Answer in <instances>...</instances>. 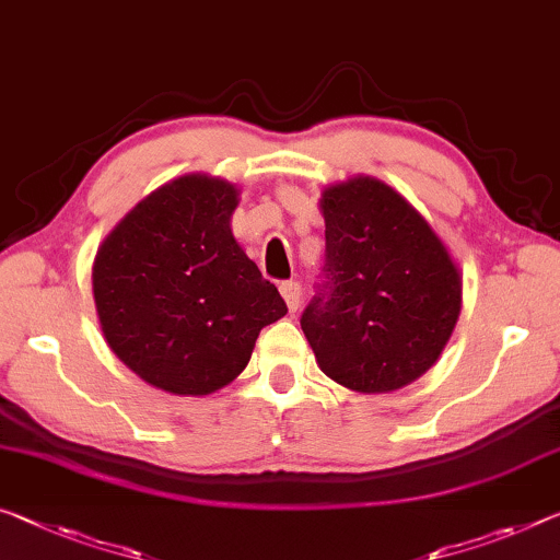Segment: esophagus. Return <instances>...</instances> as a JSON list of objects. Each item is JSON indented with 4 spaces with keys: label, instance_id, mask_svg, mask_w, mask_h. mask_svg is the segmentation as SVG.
Segmentation results:
<instances>
[{
    "label": "esophagus",
    "instance_id": "34e87169",
    "mask_svg": "<svg viewBox=\"0 0 560 560\" xmlns=\"http://www.w3.org/2000/svg\"><path fill=\"white\" fill-rule=\"evenodd\" d=\"M280 295L285 298L290 313H295V310L300 307V300H303V285H300V282H295V280L280 282Z\"/></svg>",
    "mask_w": 560,
    "mask_h": 560
}]
</instances>
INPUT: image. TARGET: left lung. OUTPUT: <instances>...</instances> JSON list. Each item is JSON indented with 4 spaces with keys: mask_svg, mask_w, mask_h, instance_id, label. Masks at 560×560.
I'll return each instance as SVG.
<instances>
[{
    "mask_svg": "<svg viewBox=\"0 0 560 560\" xmlns=\"http://www.w3.org/2000/svg\"><path fill=\"white\" fill-rule=\"evenodd\" d=\"M325 262L300 328L317 365L358 393H390L435 363L460 315L441 237L393 190L355 177L323 192Z\"/></svg>",
    "mask_w": 560,
    "mask_h": 560,
    "instance_id": "8db88e82",
    "label": "left lung"
}]
</instances>
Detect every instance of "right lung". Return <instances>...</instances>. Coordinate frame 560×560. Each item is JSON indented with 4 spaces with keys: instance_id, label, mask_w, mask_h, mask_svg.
Segmentation results:
<instances>
[{
    "instance_id": "obj_1",
    "label": "right lung",
    "mask_w": 560,
    "mask_h": 560,
    "mask_svg": "<svg viewBox=\"0 0 560 560\" xmlns=\"http://www.w3.org/2000/svg\"><path fill=\"white\" fill-rule=\"evenodd\" d=\"M237 190L185 175L112 230L92 270L102 332L154 388L208 395L243 373L265 325L288 313L230 230Z\"/></svg>"
}]
</instances>
